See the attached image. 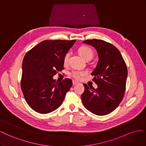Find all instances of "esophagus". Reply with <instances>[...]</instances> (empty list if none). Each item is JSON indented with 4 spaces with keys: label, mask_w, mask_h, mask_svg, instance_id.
Masks as SVG:
<instances>
[{
    "label": "esophagus",
    "mask_w": 146,
    "mask_h": 146,
    "mask_svg": "<svg viewBox=\"0 0 146 146\" xmlns=\"http://www.w3.org/2000/svg\"><path fill=\"white\" fill-rule=\"evenodd\" d=\"M78 82H77V81H74V80H73V85H75V84H78Z\"/></svg>",
    "instance_id": "34e87169"
}]
</instances>
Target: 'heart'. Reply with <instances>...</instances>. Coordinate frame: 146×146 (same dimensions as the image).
I'll list each match as a JSON object with an SVG mask.
<instances>
[{"label":"heart","instance_id":"b5f03b06","mask_svg":"<svg viewBox=\"0 0 146 146\" xmlns=\"http://www.w3.org/2000/svg\"><path fill=\"white\" fill-rule=\"evenodd\" d=\"M78 52L80 55L86 61H89L93 58L94 51L90 48L87 46H82L78 49ZM70 57V53H66L64 57V64L66 65L68 63ZM85 73L82 72H73L70 73V76L75 80H80L81 78L84 76Z\"/></svg>","mask_w":146,"mask_h":146}]
</instances>
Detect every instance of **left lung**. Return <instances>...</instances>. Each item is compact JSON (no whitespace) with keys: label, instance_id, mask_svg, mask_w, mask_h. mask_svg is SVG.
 <instances>
[{"label":"left lung","instance_id":"left-lung-1","mask_svg":"<svg viewBox=\"0 0 146 146\" xmlns=\"http://www.w3.org/2000/svg\"><path fill=\"white\" fill-rule=\"evenodd\" d=\"M83 43L97 50L99 60L92 75L97 88L83 84L85 90L81 95L83 105L87 110L98 115L111 113L123 98L128 71L125 62L118 49L105 41L87 40Z\"/></svg>","mask_w":146,"mask_h":146}]
</instances>
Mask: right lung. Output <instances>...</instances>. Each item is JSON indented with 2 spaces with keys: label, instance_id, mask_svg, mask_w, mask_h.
I'll use <instances>...</instances> for the list:
<instances>
[{
  "label": "right lung",
  "instance_id": "obj_1",
  "mask_svg": "<svg viewBox=\"0 0 146 146\" xmlns=\"http://www.w3.org/2000/svg\"><path fill=\"white\" fill-rule=\"evenodd\" d=\"M72 40H44L26 54L23 61L21 88L27 103L33 110L48 114L63 102L72 81L53 80L64 70V57L75 43Z\"/></svg>",
  "mask_w": 146,
  "mask_h": 146
}]
</instances>
